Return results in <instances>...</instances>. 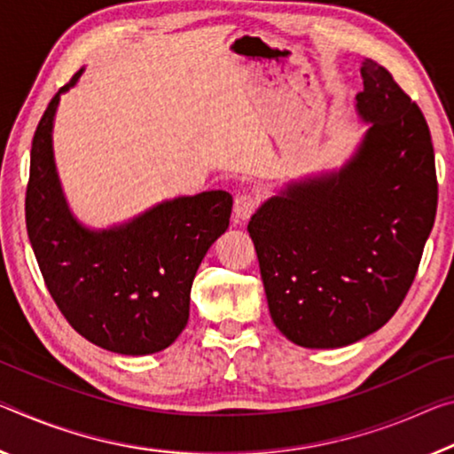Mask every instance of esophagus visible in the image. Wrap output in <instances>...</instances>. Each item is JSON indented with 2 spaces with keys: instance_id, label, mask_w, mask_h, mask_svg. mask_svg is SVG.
I'll use <instances>...</instances> for the list:
<instances>
[{
  "instance_id": "esophagus-1",
  "label": "esophagus",
  "mask_w": 454,
  "mask_h": 454,
  "mask_svg": "<svg viewBox=\"0 0 454 454\" xmlns=\"http://www.w3.org/2000/svg\"><path fill=\"white\" fill-rule=\"evenodd\" d=\"M256 206H258V198L254 196V193H250V192L239 193V196L234 198V218L239 222L248 220L250 215H253V212L256 210Z\"/></svg>"
}]
</instances>
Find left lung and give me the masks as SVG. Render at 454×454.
Here are the masks:
<instances>
[{
    "label": "left lung",
    "mask_w": 454,
    "mask_h": 454,
    "mask_svg": "<svg viewBox=\"0 0 454 454\" xmlns=\"http://www.w3.org/2000/svg\"><path fill=\"white\" fill-rule=\"evenodd\" d=\"M356 95L368 129L341 168L285 184L248 222L270 317L301 348L351 345L390 321L436 215L422 111L378 62Z\"/></svg>",
    "instance_id": "8db88e82"
}]
</instances>
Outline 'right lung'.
I'll use <instances>...</instances> for the list:
<instances>
[{"mask_svg":"<svg viewBox=\"0 0 454 454\" xmlns=\"http://www.w3.org/2000/svg\"><path fill=\"white\" fill-rule=\"evenodd\" d=\"M56 92L34 133L26 226L56 305L78 333L123 356L169 348L190 319V291L207 248L226 232L224 190L177 196L109 228H89L70 210L54 161Z\"/></svg>","mask_w":454,"mask_h":454,"instance_id":"add662e5","label":"right lung"}]
</instances>
